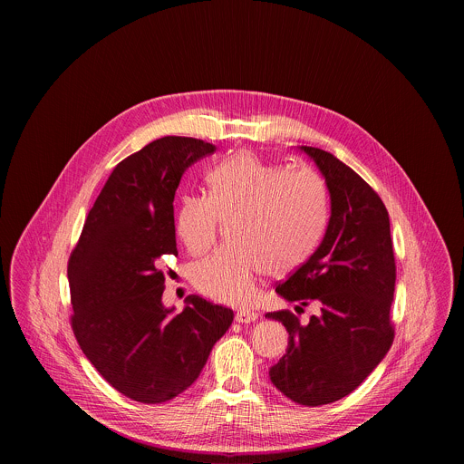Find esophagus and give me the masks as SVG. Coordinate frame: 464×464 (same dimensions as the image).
I'll return each mask as SVG.
<instances>
[{
  "mask_svg": "<svg viewBox=\"0 0 464 464\" xmlns=\"http://www.w3.org/2000/svg\"><path fill=\"white\" fill-rule=\"evenodd\" d=\"M257 313L256 311H250V309H240L238 313H237V316H235V320L238 322V324H250V322H256L257 320Z\"/></svg>",
  "mask_w": 464,
  "mask_h": 464,
  "instance_id": "34e87169",
  "label": "esophagus"
}]
</instances>
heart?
Returning a JSON list of instances; mask_svg holds the SVG:
<instances>
[{
	"mask_svg": "<svg viewBox=\"0 0 464 464\" xmlns=\"http://www.w3.org/2000/svg\"><path fill=\"white\" fill-rule=\"evenodd\" d=\"M210 195L179 201L176 231L198 256L216 242L221 221L233 219V242L193 267L199 292L227 304H246L267 271L285 275L303 265L329 221V189L311 169H287L252 151L222 160L208 176Z\"/></svg>",
	"mask_w": 464,
	"mask_h": 464,
	"instance_id": "1",
	"label": "heart"
}]
</instances>
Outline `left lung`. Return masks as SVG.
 I'll return each mask as SVG.
<instances>
[{
    "label": "left lung",
    "instance_id": "left-lung-1",
    "mask_svg": "<svg viewBox=\"0 0 464 464\" xmlns=\"http://www.w3.org/2000/svg\"><path fill=\"white\" fill-rule=\"evenodd\" d=\"M301 151L325 177L331 219L318 248L276 294L303 306L314 301L320 313L306 325L288 309L266 313L288 332L287 353L269 377L292 401L318 407L350 395L392 348L397 266L388 210L374 189L331 153Z\"/></svg>",
    "mask_w": 464,
    "mask_h": 464
}]
</instances>
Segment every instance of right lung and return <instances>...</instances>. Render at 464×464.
Returning a JSON list of instances; mask_svg holds the SVG:
<instances>
[{
	"instance_id": "add662e5",
	"label": "right lung",
	"mask_w": 464,
	"mask_h": 464,
	"mask_svg": "<svg viewBox=\"0 0 464 464\" xmlns=\"http://www.w3.org/2000/svg\"><path fill=\"white\" fill-rule=\"evenodd\" d=\"M214 151L210 142L169 135L120 161L69 257L76 341L97 372L135 401L161 403L188 390L233 322V309L199 295L177 314L161 303V257L177 254V186Z\"/></svg>"
}]
</instances>
